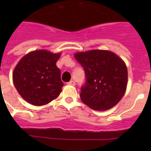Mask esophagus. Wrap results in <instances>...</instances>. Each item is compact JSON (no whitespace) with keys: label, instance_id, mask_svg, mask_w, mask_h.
<instances>
[{"label":"esophagus","instance_id":"obj_1","mask_svg":"<svg viewBox=\"0 0 151 151\" xmlns=\"http://www.w3.org/2000/svg\"><path fill=\"white\" fill-rule=\"evenodd\" d=\"M68 85H75V81H69L68 82Z\"/></svg>","mask_w":151,"mask_h":151}]
</instances>
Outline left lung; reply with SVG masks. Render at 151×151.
Here are the masks:
<instances>
[{
  "label": "left lung",
  "mask_w": 151,
  "mask_h": 151,
  "mask_svg": "<svg viewBox=\"0 0 151 151\" xmlns=\"http://www.w3.org/2000/svg\"><path fill=\"white\" fill-rule=\"evenodd\" d=\"M74 57L85 70L86 81L80 94L83 103L99 111L114 106L126 91L128 70L124 62L106 50L77 52Z\"/></svg>",
  "instance_id": "left-lung-1"
}]
</instances>
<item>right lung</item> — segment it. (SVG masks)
I'll list each match as a JSON object with an SVG mask.
<instances>
[{
  "label": "right lung",
  "mask_w": 151,
  "mask_h": 151,
  "mask_svg": "<svg viewBox=\"0 0 151 151\" xmlns=\"http://www.w3.org/2000/svg\"><path fill=\"white\" fill-rule=\"evenodd\" d=\"M60 53L36 50L23 56L14 69L13 82L19 95L35 106L45 105L59 96L63 86L56 66Z\"/></svg>",
  "instance_id": "right-lung-1"
}]
</instances>
